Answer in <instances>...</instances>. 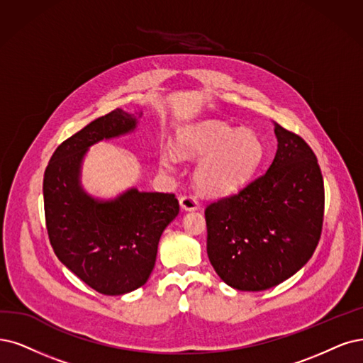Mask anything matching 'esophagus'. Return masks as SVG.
Instances as JSON below:
<instances>
[{
  "mask_svg": "<svg viewBox=\"0 0 363 363\" xmlns=\"http://www.w3.org/2000/svg\"><path fill=\"white\" fill-rule=\"evenodd\" d=\"M179 205H181V208L184 209V211H196V209H199V200L194 197V196H191V194H189V196H182L181 199H179Z\"/></svg>",
  "mask_w": 363,
  "mask_h": 363,
  "instance_id": "obj_1",
  "label": "esophagus"
}]
</instances>
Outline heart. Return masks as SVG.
<instances>
[{"mask_svg": "<svg viewBox=\"0 0 363 363\" xmlns=\"http://www.w3.org/2000/svg\"><path fill=\"white\" fill-rule=\"evenodd\" d=\"M177 150L185 158H203L196 179L211 193L239 189L263 158V143L256 133L236 131L213 121L182 127L177 134ZM178 154L172 150L161 151V167L173 170L178 164Z\"/></svg>", "mask_w": 363, "mask_h": 363, "instance_id": "1", "label": "heart"}]
</instances>
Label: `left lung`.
<instances>
[{"label": "left lung", "mask_w": 363, "mask_h": 363, "mask_svg": "<svg viewBox=\"0 0 363 363\" xmlns=\"http://www.w3.org/2000/svg\"><path fill=\"white\" fill-rule=\"evenodd\" d=\"M275 136L269 169L205 209L209 262L236 290H267L296 274L311 259L323 227L325 185L315 154L279 124Z\"/></svg>", "instance_id": "1"}]
</instances>
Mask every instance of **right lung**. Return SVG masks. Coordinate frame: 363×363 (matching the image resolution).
Here are the masks:
<instances>
[{
    "label": "right lung",
    "mask_w": 363,
    "mask_h": 363,
    "mask_svg": "<svg viewBox=\"0 0 363 363\" xmlns=\"http://www.w3.org/2000/svg\"><path fill=\"white\" fill-rule=\"evenodd\" d=\"M134 115L115 109L64 140L43 178L45 217L57 257L91 289L118 296L150 278L161 233L179 212L174 194L131 189L113 200L94 199L80 186L88 147L136 128Z\"/></svg>",
    "instance_id": "right-lung-1"
}]
</instances>
